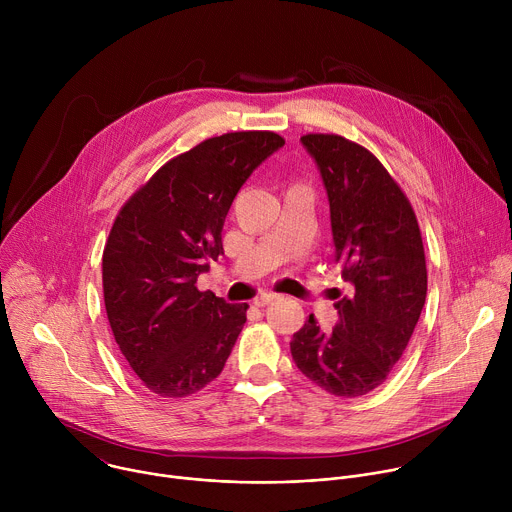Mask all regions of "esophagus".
I'll return each instance as SVG.
<instances>
[{
    "instance_id": "1",
    "label": "esophagus",
    "mask_w": 512,
    "mask_h": 512,
    "mask_svg": "<svg viewBox=\"0 0 512 512\" xmlns=\"http://www.w3.org/2000/svg\"><path fill=\"white\" fill-rule=\"evenodd\" d=\"M273 300H277V294H271V291H265V294H261V296H257V298L253 300V304H255L257 308H263V306L271 304Z\"/></svg>"
}]
</instances>
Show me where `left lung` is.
I'll return each instance as SVG.
<instances>
[{
	"mask_svg": "<svg viewBox=\"0 0 512 512\" xmlns=\"http://www.w3.org/2000/svg\"><path fill=\"white\" fill-rule=\"evenodd\" d=\"M300 141L326 188L334 261L348 294L338 291L332 332L320 330L312 314L289 348L320 389L360 397L385 383L421 316V233L409 200L369 150L340 135L310 133Z\"/></svg>",
	"mask_w": 512,
	"mask_h": 512,
	"instance_id": "1",
	"label": "left lung"
}]
</instances>
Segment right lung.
I'll return each instance as SVG.
<instances>
[{
	"label": "right lung",
	"mask_w": 512,
	"mask_h": 512,
	"mask_svg": "<svg viewBox=\"0 0 512 512\" xmlns=\"http://www.w3.org/2000/svg\"><path fill=\"white\" fill-rule=\"evenodd\" d=\"M271 131L210 137L164 164L117 214L103 251L105 310L133 373L160 397H186L221 375L247 322L196 279L223 255L229 208L271 154Z\"/></svg>",
	"instance_id": "add662e5"
}]
</instances>
